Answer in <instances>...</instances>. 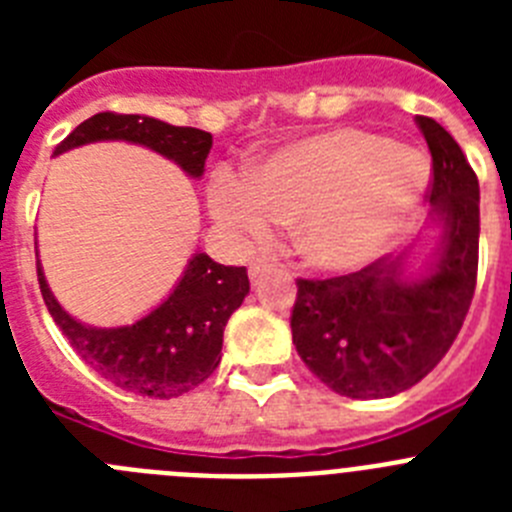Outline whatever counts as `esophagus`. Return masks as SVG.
I'll return each mask as SVG.
<instances>
[{"instance_id": "obj_1", "label": "esophagus", "mask_w": 512, "mask_h": 512, "mask_svg": "<svg viewBox=\"0 0 512 512\" xmlns=\"http://www.w3.org/2000/svg\"><path fill=\"white\" fill-rule=\"evenodd\" d=\"M271 261L269 259H253L251 261V266H248V277L253 279V282H256V279H261L266 274V271L271 269Z\"/></svg>"}]
</instances>
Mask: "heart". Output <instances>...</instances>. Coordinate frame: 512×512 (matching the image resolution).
<instances>
[{
  "label": "heart",
  "instance_id": "heart-1",
  "mask_svg": "<svg viewBox=\"0 0 512 512\" xmlns=\"http://www.w3.org/2000/svg\"><path fill=\"white\" fill-rule=\"evenodd\" d=\"M431 182L418 148L364 128H336L292 140L248 176L212 174L210 215L243 246H264L277 225L295 223L307 266L354 271L408 233Z\"/></svg>",
  "mask_w": 512,
  "mask_h": 512
}]
</instances>
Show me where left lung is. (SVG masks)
Returning <instances> with one entry per match:
<instances>
[{"instance_id":"obj_1","label":"left lung","mask_w":512,"mask_h":512,"mask_svg":"<svg viewBox=\"0 0 512 512\" xmlns=\"http://www.w3.org/2000/svg\"><path fill=\"white\" fill-rule=\"evenodd\" d=\"M433 158V261L408 274V251L333 279H297L292 341L330 390L379 400L410 390L446 356L477 284L479 182L459 143L418 115Z\"/></svg>"}]
</instances>
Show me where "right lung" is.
Wrapping results in <instances>:
<instances>
[{
    "label": "right lung",
    "mask_w": 512,
    "mask_h": 512,
    "mask_svg": "<svg viewBox=\"0 0 512 512\" xmlns=\"http://www.w3.org/2000/svg\"><path fill=\"white\" fill-rule=\"evenodd\" d=\"M97 140H128L161 153L192 179L205 174L212 135L176 128L146 115L99 112L63 138L53 156ZM40 292L51 318L76 354L99 377L135 395L171 400L200 387L220 364L223 330L248 295L246 266H223L207 253H194L182 279L158 307L133 325L97 328L79 323L58 305L38 261Z\"/></svg>",
    "instance_id": "add662e5"
}]
</instances>
